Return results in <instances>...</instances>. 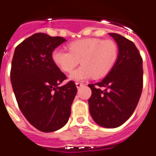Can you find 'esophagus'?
<instances>
[{
  "label": "esophagus",
  "instance_id": "obj_1",
  "mask_svg": "<svg viewBox=\"0 0 156 156\" xmlns=\"http://www.w3.org/2000/svg\"><path fill=\"white\" fill-rule=\"evenodd\" d=\"M75 85H76V87H77V88H80L81 86H83V84H82V82H76Z\"/></svg>",
  "mask_w": 156,
  "mask_h": 156
}]
</instances>
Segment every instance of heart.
<instances>
[{
	"label": "heart",
	"mask_w": 156,
	"mask_h": 156,
	"mask_svg": "<svg viewBox=\"0 0 156 156\" xmlns=\"http://www.w3.org/2000/svg\"><path fill=\"white\" fill-rule=\"evenodd\" d=\"M69 51L54 50L52 61L60 70L70 73L80 61L82 66L73 71L70 78L82 81L90 78L100 79L107 75L118 58V46L113 40L85 38L67 45Z\"/></svg>",
	"instance_id": "1"
}]
</instances>
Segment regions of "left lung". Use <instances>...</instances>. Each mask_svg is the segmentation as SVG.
<instances>
[{
	"mask_svg": "<svg viewBox=\"0 0 156 156\" xmlns=\"http://www.w3.org/2000/svg\"><path fill=\"white\" fill-rule=\"evenodd\" d=\"M119 48L114 66L101 82L89 84L90 112L104 128L120 126L132 116L143 90V59L133 42L116 33H109Z\"/></svg>",
	"mask_w": 156,
	"mask_h": 156,
	"instance_id": "8db88e82",
	"label": "left lung"
}]
</instances>
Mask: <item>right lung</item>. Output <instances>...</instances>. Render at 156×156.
Wrapping results in <instances>:
<instances>
[{
  "instance_id": "obj_1",
  "label": "right lung",
  "mask_w": 156,
  "mask_h": 156,
  "mask_svg": "<svg viewBox=\"0 0 156 156\" xmlns=\"http://www.w3.org/2000/svg\"><path fill=\"white\" fill-rule=\"evenodd\" d=\"M66 41L60 36L36 33L16 48L10 78L18 106L27 121L38 130L50 133L67 123L77 93L66 76L54 63L53 51Z\"/></svg>"
}]
</instances>
